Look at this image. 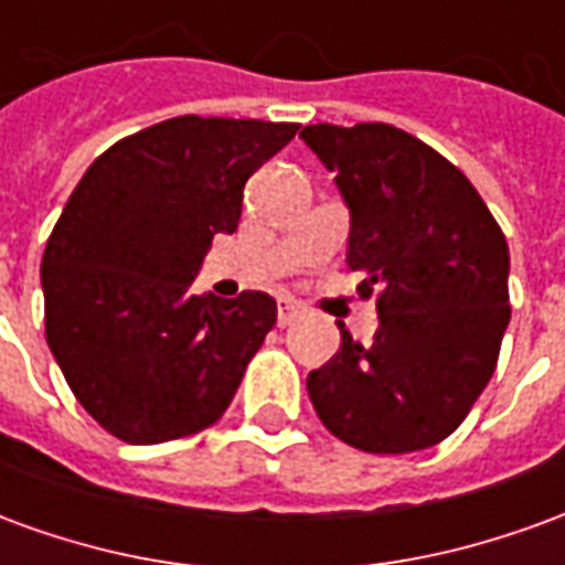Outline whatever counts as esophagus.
<instances>
[{"label": "esophagus", "instance_id": "34e87169", "mask_svg": "<svg viewBox=\"0 0 565 565\" xmlns=\"http://www.w3.org/2000/svg\"><path fill=\"white\" fill-rule=\"evenodd\" d=\"M299 318V306L294 299H278V327H290Z\"/></svg>", "mask_w": 565, "mask_h": 565}]
</instances>
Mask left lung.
Wrapping results in <instances>:
<instances>
[{
	"label": "left lung",
	"mask_w": 565,
	"mask_h": 565,
	"mask_svg": "<svg viewBox=\"0 0 565 565\" xmlns=\"http://www.w3.org/2000/svg\"><path fill=\"white\" fill-rule=\"evenodd\" d=\"M351 209L348 269L375 296L381 327L308 375L332 436L369 454L448 438L472 412L509 327V242L469 178L391 124L299 132Z\"/></svg>",
	"instance_id": "obj_1"
}]
</instances>
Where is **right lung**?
Listing matches in <instances>:
<instances>
[{
	"mask_svg": "<svg viewBox=\"0 0 565 565\" xmlns=\"http://www.w3.org/2000/svg\"><path fill=\"white\" fill-rule=\"evenodd\" d=\"M299 124L184 115L96 157L42 257L44 335L84 412L129 445L196 436L275 327L269 294H193L250 174Z\"/></svg>",
	"mask_w": 565,
	"mask_h": 565,
	"instance_id": "1",
	"label": "right lung"
}]
</instances>
